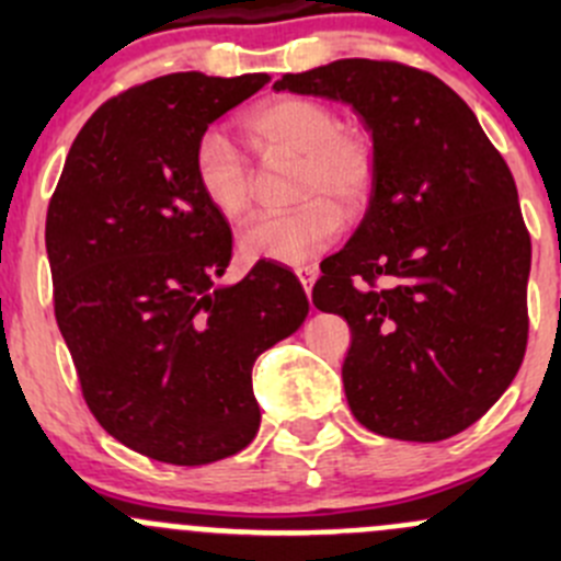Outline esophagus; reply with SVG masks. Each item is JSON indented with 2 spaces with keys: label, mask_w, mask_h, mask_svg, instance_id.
Instances as JSON below:
<instances>
[{
  "label": "esophagus",
  "mask_w": 561,
  "mask_h": 561,
  "mask_svg": "<svg viewBox=\"0 0 561 561\" xmlns=\"http://www.w3.org/2000/svg\"><path fill=\"white\" fill-rule=\"evenodd\" d=\"M296 274H298V279H301L304 290L312 293V285L317 282V274H320V271H317V265H301V268H296Z\"/></svg>",
  "instance_id": "1"
}]
</instances>
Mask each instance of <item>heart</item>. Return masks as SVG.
Masks as SVG:
<instances>
[{
	"instance_id": "heart-1",
	"label": "heart",
	"mask_w": 561,
	"mask_h": 561,
	"mask_svg": "<svg viewBox=\"0 0 561 561\" xmlns=\"http://www.w3.org/2000/svg\"><path fill=\"white\" fill-rule=\"evenodd\" d=\"M241 127L257 149L298 154L296 197L301 206L260 214L241 230L239 249L249 263L271 260L301 265L331 247L344 228V208H358L375 184V149L358 129L339 127L333 107L309 98H276L244 113ZM192 173L208 206L239 219L252 203V171L244 151L219 129L201 135Z\"/></svg>"
}]
</instances>
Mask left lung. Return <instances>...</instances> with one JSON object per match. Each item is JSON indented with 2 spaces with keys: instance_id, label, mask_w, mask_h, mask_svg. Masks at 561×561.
Masks as SVG:
<instances>
[{
  "instance_id": "left-lung-1",
  "label": "left lung",
  "mask_w": 561,
  "mask_h": 561,
  "mask_svg": "<svg viewBox=\"0 0 561 561\" xmlns=\"http://www.w3.org/2000/svg\"><path fill=\"white\" fill-rule=\"evenodd\" d=\"M274 89L353 105L375 144L369 208L312 290L320 312L350 325V410L390 439L454 437L505 393L526 353L531 241L511 168L432 72L339 59Z\"/></svg>"
}]
</instances>
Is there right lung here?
Instances as JSON below:
<instances>
[{"instance_id":"1","label":"right lung","mask_w":561,"mask_h":561,"mask_svg":"<svg viewBox=\"0 0 561 561\" xmlns=\"http://www.w3.org/2000/svg\"><path fill=\"white\" fill-rule=\"evenodd\" d=\"M268 81L173 72L116 94L72 140L48 203L54 312L83 399L157 461L244 450L260 428L254 360L309 314L301 282L265 260L214 285L233 236L192 173L208 124Z\"/></svg>"}]
</instances>
